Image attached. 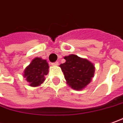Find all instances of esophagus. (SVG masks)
Here are the masks:
<instances>
[{
    "label": "esophagus",
    "instance_id": "esophagus-1",
    "mask_svg": "<svg viewBox=\"0 0 123 123\" xmlns=\"http://www.w3.org/2000/svg\"><path fill=\"white\" fill-rule=\"evenodd\" d=\"M53 66H58L59 65V62H53V63H51Z\"/></svg>",
    "mask_w": 123,
    "mask_h": 123
}]
</instances>
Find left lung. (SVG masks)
<instances>
[{"mask_svg": "<svg viewBox=\"0 0 123 123\" xmlns=\"http://www.w3.org/2000/svg\"><path fill=\"white\" fill-rule=\"evenodd\" d=\"M66 62L60 68L69 86L75 90H82L91 82L94 74V66L86 59L76 55L64 57Z\"/></svg>", "mask_w": 123, "mask_h": 123, "instance_id": "left-lung-1", "label": "left lung"}]
</instances>
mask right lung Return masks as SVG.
Wrapping results in <instances>:
<instances>
[{"label": "right lung", "instance_id": "1", "mask_svg": "<svg viewBox=\"0 0 123 123\" xmlns=\"http://www.w3.org/2000/svg\"><path fill=\"white\" fill-rule=\"evenodd\" d=\"M48 69L49 66L46 60L36 57L25 68L23 75L29 85L35 87L43 82L45 76L48 74Z\"/></svg>", "mask_w": 123, "mask_h": 123}]
</instances>
